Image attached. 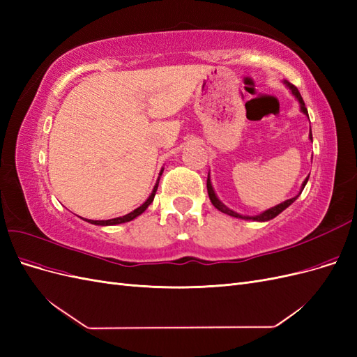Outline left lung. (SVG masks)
<instances>
[{
  "label": "left lung",
  "mask_w": 357,
  "mask_h": 357,
  "mask_svg": "<svg viewBox=\"0 0 357 357\" xmlns=\"http://www.w3.org/2000/svg\"><path fill=\"white\" fill-rule=\"evenodd\" d=\"M284 84L287 86V88L291 91V93L295 95V98L299 101V104H301V112L304 113V114H307L308 116V112H307V107H305V102H304V100H302V96H301V93H299V91L295 88L294 84L291 83H289L287 80H284ZM310 139L312 142V134H311V129H310ZM307 181H308V177L304 180V183H302V189L305 188V185H307ZM302 189H301V192H302ZM207 190H208V197H210V201H211V204L214 205L215 208H218L219 211H222V213H225V214H229V215H232V218H238V219H245V220H256V222H268V220H271V219H274L275 215H278L280 213H282L283 210H286L289 205L294 202L299 195H296L295 198H291V199H287V201H284V202H282V204H278V205H275V207H273V208H269V210H266V211H264V213H261V214H257V215H241V214H238V213H235V211H232V210H229L228 207H226L225 204H222L220 202V199L215 197V193H214V189H213V186H211V180H210V172H208V177H207Z\"/></svg>",
  "instance_id": "obj_1"
}]
</instances>
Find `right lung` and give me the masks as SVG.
I'll return each instance as SVG.
<instances>
[{
	"label": "right lung",
	"instance_id": "1",
	"mask_svg": "<svg viewBox=\"0 0 357 357\" xmlns=\"http://www.w3.org/2000/svg\"><path fill=\"white\" fill-rule=\"evenodd\" d=\"M160 174H162V171H160ZM158 185H159V180L156 181V185H155V188H153V190H152V195H150V197L147 198V201H146L143 205H139V207L135 208L134 211L122 215V218H116V219H110V220H86V222H89V223H92V225H100V226H110V225H119V223H125V222H129V220L135 219L137 215L144 213V210L149 207V205L153 202V198H155L156 190H158Z\"/></svg>",
	"mask_w": 357,
	"mask_h": 357
}]
</instances>
